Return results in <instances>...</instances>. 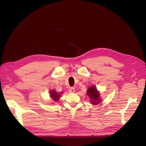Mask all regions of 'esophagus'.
Listing matches in <instances>:
<instances>
[{
	"instance_id": "34e87169",
	"label": "esophagus",
	"mask_w": 146,
	"mask_h": 146,
	"mask_svg": "<svg viewBox=\"0 0 146 146\" xmlns=\"http://www.w3.org/2000/svg\"><path fill=\"white\" fill-rule=\"evenodd\" d=\"M69 93H74V92H75V88L74 87H70V88H69Z\"/></svg>"
}]
</instances>
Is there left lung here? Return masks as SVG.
Segmentation results:
<instances>
[{"mask_svg":"<svg viewBox=\"0 0 146 146\" xmlns=\"http://www.w3.org/2000/svg\"><path fill=\"white\" fill-rule=\"evenodd\" d=\"M87 94L88 96V97H90V99H91L90 100H91L93 105L98 104L101 100L100 99L99 93L94 87H90L87 90Z\"/></svg>","mask_w":146,"mask_h":146,"instance_id":"8db88e82","label":"left lung"}]
</instances>
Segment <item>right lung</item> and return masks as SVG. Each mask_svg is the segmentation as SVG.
<instances>
[{
	"label": "right lung",
	"mask_w": 146,
	"mask_h": 146,
	"mask_svg": "<svg viewBox=\"0 0 146 146\" xmlns=\"http://www.w3.org/2000/svg\"><path fill=\"white\" fill-rule=\"evenodd\" d=\"M50 97L53 99L54 101H58V99L60 98V94L56 92L55 91H50Z\"/></svg>",
	"instance_id": "obj_1"
}]
</instances>
